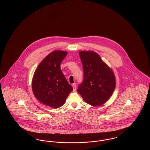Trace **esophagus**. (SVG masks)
I'll return each instance as SVG.
<instances>
[{"label": "esophagus", "mask_w": 150, "mask_h": 150, "mask_svg": "<svg viewBox=\"0 0 150 150\" xmlns=\"http://www.w3.org/2000/svg\"><path fill=\"white\" fill-rule=\"evenodd\" d=\"M72 87H73V91H75L76 90V84L75 83H74V84H72Z\"/></svg>", "instance_id": "obj_1"}]
</instances>
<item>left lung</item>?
<instances>
[{"label": "left lung", "instance_id": "1", "mask_svg": "<svg viewBox=\"0 0 150 150\" xmlns=\"http://www.w3.org/2000/svg\"><path fill=\"white\" fill-rule=\"evenodd\" d=\"M84 78L78 92L84 100L93 106L107 102L114 92L116 81L112 70L93 51H80Z\"/></svg>", "mask_w": 150, "mask_h": 150}]
</instances>
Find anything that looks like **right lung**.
<instances>
[{"label":"right lung","instance_id":"1","mask_svg":"<svg viewBox=\"0 0 150 150\" xmlns=\"http://www.w3.org/2000/svg\"><path fill=\"white\" fill-rule=\"evenodd\" d=\"M67 54V52L61 50L51 52L38 65L32 80L36 99L54 108L61 107L73 90L60 67Z\"/></svg>","mask_w":150,"mask_h":150}]
</instances>
